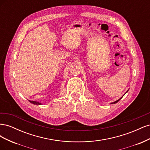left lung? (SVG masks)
<instances>
[{"mask_svg":"<svg viewBox=\"0 0 150 150\" xmlns=\"http://www.w3.org/2000/svg\"><path fill=\"white\" fill-rule=\"evenodd\" d=\"M121 98H120V99H118V100H117V101H115V102H114V103H117V102H118V101H119L120 100V99H121Z\"/></svg>","mask_w":150,"mask_h":150,"instance_id":"1","label":"left lung"}]
</instances>
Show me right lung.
I'll list each match as a JSON object with an SVG mask.
<instances>
[{
    "mask_svg": "<svg viewBox=\"0 0 150 150\" xmlns=\"http://www.w3.org/2000/svg\"><path fill=\"white\" fill-rule=\"evenodd\" d=\"M31 103H33L34 104H37V105H40V103H39V102H37V101H29Z\"/></svg>",
    "mask_w": 150,
    "mask_h": 150,
    "instance_id": "right-lung-1",
    "label": "right lung"
}]
</instances>
